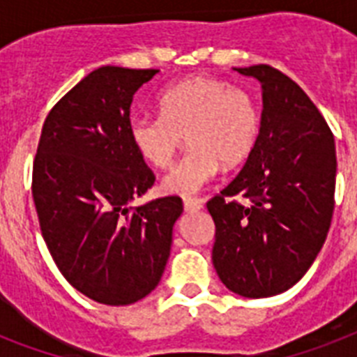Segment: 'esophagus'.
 Instances as JSON below:
<instances>
[{
	"mask_svg": "<svg viewBox=\"0 0 357 357\" xmlns=\"http://www.w3.org/2000/svg\"><path fill=\"white\" fill-rule=\"evenodd\" d=\"M183 207L187 213H198L204 208V202L202 199H185Z\"/></svg>",
	"mask_w": 357,
	"mask_h": 357,
	"instance_id": "34e87169",
	"label": "esophagus"
}]
</instances>
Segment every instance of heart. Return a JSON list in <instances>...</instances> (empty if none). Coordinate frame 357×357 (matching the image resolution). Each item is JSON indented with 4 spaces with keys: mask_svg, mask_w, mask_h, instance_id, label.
Segmentation results:
<instances>
[{
    "mask_svg": "<svg viewBox=\"0 0 357 357\" xmlns=\"http://www.w3.org/2000/svg\"><path fill=\"white\" fill-rule=\"evenodd\" d=\"M159 115H139L130 137L141 158L167 169L183 137L190 152L161 181V190L190 198L225 167L244 163L260 133V109L248 89L218 77L196 75L172 84L159 97Z\"/></svg>",
    "mask_w": 357,
    "mask_h": 357,
    "instance_id": "obj_1",
    "label": "heart"
}]
</instances>
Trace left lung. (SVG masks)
<instances>
[{
    "label": "left lung",
    "mask_w": 357,
    "mask_h": 357,
    "mask_svg": "<svg viewBox=\"0 0 357 357\" xmlns=\"http://www.w3.org/2000/svg\"><path fill=\"white\" fill-rule=\"evenodd\" d=\"M262 86L260 133L244 169L207 202L213 264L231 291L260 299L289 289L328 234L335 192L334 135L315 104L279 69L236 68ZM250 199L242 206L227 197Z\"/></svg>",
    "instance_id": "1"
}]
</instances>
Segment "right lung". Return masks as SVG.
<instances>
[{"mask_svg": "<svg viewBox=\"0 0 357 357\" xmlns=\"http://www.w3.org/2000/svg\"><path fill=\"white\" fill-rule=\"evenodd\" d=\"M158 73L91 71L49 112L34 158L33 199L49 253L75 289L109 306L155 289L183 213L178 196L130 205L155 181L130 137V106Z\"/></svg>", "mask_w": 357, "mask_h": 357, "instance_id": "add662e5", "label": "right lung"}]
</instances>
